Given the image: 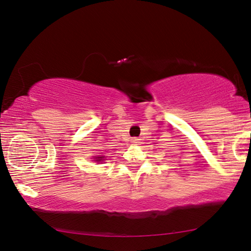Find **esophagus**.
I'll list each match as a JSON object with an SVG mask.
<instances>
[{"label":"esophagus","mask_w":251,"mask_h":251,"mask_svg":"<svg viewBox=\"0 0 251 251\" xmlns=\"http://www.w3.org/2000/svg\"><path fill=\"white\" fill-rule=\"evenodd\" d=\"M131 143H134V144L138 143V139L137 138H133V139H131Z\"/></svg>","instance_id":"obj_1"}]
</instances>
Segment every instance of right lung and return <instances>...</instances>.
<instances>
[{"mask_svg": "<svg viewBox=\"0 0 251 251\" xmlns=\"http://www.w3.org/2000/svg\"><path fill=\"white\" fill-rule=\"evenodd\" d=\"M96 158H99V159H96L97 161H100V160H101V158H103V157H96Z\"/></svg>", "mask_w": 251, "mask_h": 251, "instance_id": "1", "label": "right lung"}]
</instances>
